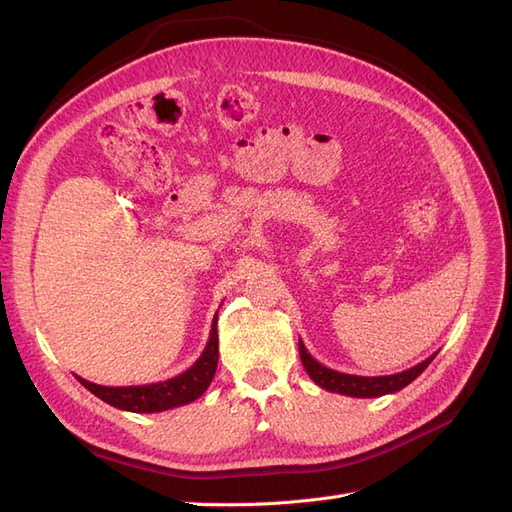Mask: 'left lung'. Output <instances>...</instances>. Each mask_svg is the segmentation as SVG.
<instances>
[{
	"instance_id": "left-lung-1",
	"label": "left lung",
	"mask_w": 512,
	"mask_h": 512,
	"mask_svg": "<svg viewBox=\"0 0 512 512\" xmlns=\"http://www.w3.org/2000/svg\"><path fill=\"white\" fill-rule=\"evenodd\" d=\"M299 354H301V363L309 374V378H312L320 386V389L339 393V395H348V397L369 399V397L391 395V393H397L404 389V386H408L412 380H416L423 374L427 365L436 359L438 352L431 354L429 359H425L423 363H418L406 371H399V374H391V376H352V374H342V371H335L331 367H324L322 363H318L314 359L312 354L307 352L301 339H299Z\"/></svg>"
}]
</instances>
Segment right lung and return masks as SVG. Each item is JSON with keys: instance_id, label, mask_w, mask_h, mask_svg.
Here are the masks:
<instances>
[{"instance_id": "add662e5", "label": "right lung", "mask_w": 512, "mask_h": 512, "mask_svg": "<svg viewBox=\"0 0 512 512\" xmlns=\"http://www.w3.org/2000/svg\"><path fill=\"white\" fill-rule=\"evenodd\" d=\"M218 356V314H215L209 342L203 354L198 356V361L190 369H185L183 374L175 378L141 386H102L79 376L76 378H79V382L87 391L106 401V404H111L113 408L138 414L164 412L170 408L192 404L194 399H198L209 389V384L215 376V369H218Z\"/></svg>"}]
</instances>
